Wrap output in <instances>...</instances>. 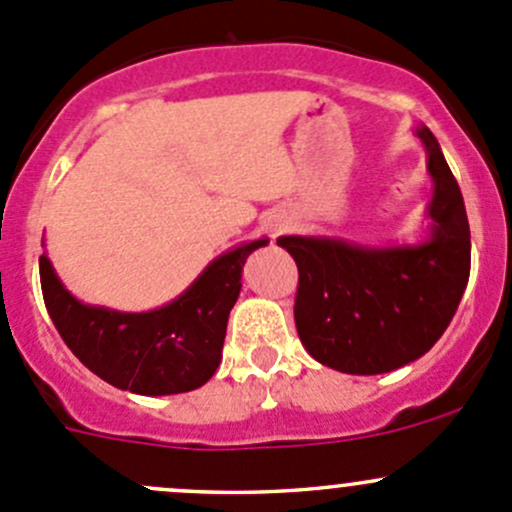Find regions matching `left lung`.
Segmentation results:
<instances>
[{"instance_id":"left-lung-1","label":"left lung","mask_w":512,"mask_h":512,"mask_svg":"<svg viewBox=\"0 0 512 512\" xmlns=\"http://www.w3.org/2000/svg\"><path fill=\"white\" fill-rule=\"evenodd\" d=\"M426 148L433 198L426 240L371 247L342 237L282 235L299 270L294 324L304 349L344 374H386L411 364L441 339L471 275V227L461 188L436 136Z\"/></svg>"}]
</instances>
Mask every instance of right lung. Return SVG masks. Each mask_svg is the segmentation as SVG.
<instances>
[{
	"label": "right lung",
	"instance_id": "obj_1",
	"mask_svg": "<svg viewBox=\"0 0 512 512\" xmlns=\"http://www.w3.org/2000/svg\"><path fill=\"white\" fill-rule=\"evenodd\" d=\"M267 242L252 240L223 252L183 294L151 312L79 302L46 255L39 257L41 292L56 332L86 369L131 394H183L203 386L220 366L242 265Z\"/></svg>",
	"mask_w": 512,
	"mask_h": 512
}]
</instances>
